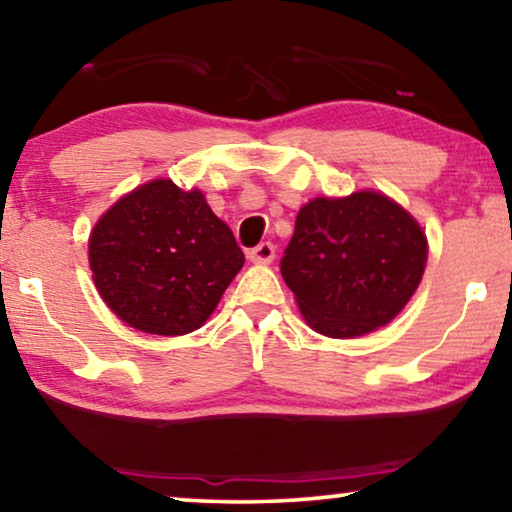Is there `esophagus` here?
<instances>
[{"label":"esophagus","instance_id":"esophagus-1","mask_svg":"<svg viewBox=\"0 0 512 512\" xmlns=\"http://www.w3.org/2000/svg\"><path fill=\"white\" fill-rule=\"evenodd\" d=\"M248 257L250 262L255 264H269L273 262V257H276V246H273L271 241H262L253 250H248Z\"/></svg>","mask_w":512,"mask_h":512}]
</instances>
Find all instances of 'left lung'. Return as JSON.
Here are the masks:
<instances>
[{
	"instance_id": "left-lung-1",
	"label": "left lung",
	"mask_w": 512,
	"mask_h": 512,
	"mask_svg": "<svg viewBox=\"0 0 512 512\" xmlns=\"http://www.w3.org/2000/svg\"><path fill=\"white\" fill-rule=\"evenodd\" d=\"M425 234L386 195L317 197L296 216L280 273L317 333L356 338L391 322L423 278Z\"/></svg>"
}]
</instances>
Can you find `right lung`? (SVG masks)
<instances>
[{"label": "right lung", "mask_w": 512, "mask_h": 512, "mask_svg": "<svg viewBox=\"0 0 512 512\" xmlns=\"http://www.w3.org/2000/svg\"><path fill=\"white\" fill-rule=\"evenodd\" d=\"M89 264L103 301L137 331L183 335L207 322L243 266L230 227L200 190L144 183L98 220Z\"/></svg>", "instance_id": "add662e5"}]
</instances>
